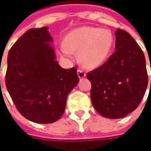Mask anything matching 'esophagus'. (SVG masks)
I'll return each mask as SVG.
<instances>
[{"label":"esophagus","instance_id":"obj_1","mask_svg":"<svg viewBox=\"0 0 151 151\" xmlns=\"http://www.w3.org/2000/svg\"><path fill=\"white\" fill-rule=\"evenodd\" d=\"M77 73H78V78H85L86 77V73L83 71V70H80V69H78V71H77Z\"/></svg>","mask_w":151,"mask_h":151}]
</instances>
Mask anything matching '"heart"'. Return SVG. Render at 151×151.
Returning <instances> with one entry per match:
<instances>
[{
  "instance_id": "1",
  "label": "heart",
  "mask_w": 151,
  "mask_h": 151,
  "mask_svg": "<svg viewBox=\"0 0 151 151\" xmlns=\"http://www.w3.org/2000/svg\"><path fill=\"white\" fill-rule=\"evenodd\" d=\"M114 46V36L109 29L83 26L70 31L60 45V52L67 58L78 51V59L88 69L101 66L109 57Z\"/></svg>"
}]
</instances>
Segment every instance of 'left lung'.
I'll list each match as a JSON object with an SVG mask.
<instances>
[{
	"mask_svg": "<svg viewBox=\"0 0 151 151\" xmlns=\"http://www.w3.org/2000/svg\"><path fill=\"white\" fill-rule=\"evenodd\" d=\"M86 77L95 110L106 118H123L139 106L147 89L144 54L127 31L117 29L115 51Z\"/></svg>",
	"mask_w": 151,
	"mask_h": 151,
	"instance_id": "left-lung-1",
	"label": "left lung"
}]
</instances>
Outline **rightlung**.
I'll use <instances>...</instances> for the list:
<instances>
[{"label": "right lung", "instance_id": "obj_1", "mask_svg": "<svg viewBox=\"0 0 151 151\" xmlns=\"http://www.w3.org/2000/svg\"><path fill=\"white\" fill-rule=\"evenodd\" d=\"M47 27L30 29L8 54L6 87L18 112L37 123H51L64 114L69 93L79 81L76 67L55 60Z\"/></svg>", "mask_w": 151, "mask_h": 151}]
</instances>
